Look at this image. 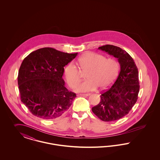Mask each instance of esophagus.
I'll use <instances>...</instances> for the list:
<instances>
[{"label": "esophagus", "instance_id": "34e87169", "mask_svg": "<svg viewBox=\"0 0 160 160\" xmlns=\"http://www.w3.org/2000/svg\"><path fill=\"white\" fill-rule=\"evenodd\" d=\"M90 94L89 93H81V94H79L78 96H82V97H88L89 96Z\"/></svg>", "mask_w": 160, "mask_h": 160}]
</instances>
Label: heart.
<instances>
[{"label": "heart", "mask_w": 160, "mask_h": 160, "mask_svg": "<svg viewBox=\"0 0 160 160\" xmlns=\"http://www.w3.org/2000/svg\"><path fill=\"white\" fill-rule=\"evenodd\" d=\"M81 71L86 73V79L77 88V91L89 92L104 89L114 82L119 74L120 64L114 58H107L102 54L87 52L78 59ZM64 75L69 86L74 89L81 80V72L73 62L64 68Z\"/></svg>", "instance_id": "heart-1"}]
</instances>
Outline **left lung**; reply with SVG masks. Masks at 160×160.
<instances>
[{"label": "left lung", "instance_id": "8db88e82", "mask_svg": "<svg viewBox=\"0 0 160 160\" xmlns=\"http://www.w3.org/2000/svg\"><path fill=\"white\" fill-rule=\"evenodd\" d=\"M98 49L118 58L121 67L114 83L102 92L99 104L92 108L101 120L112 122L126 116L137 102L140 89L138 72L133 59L120 47L105 45Z\"/></svg>", "mask_w": 160, "mask_h": 160}]
</instances>
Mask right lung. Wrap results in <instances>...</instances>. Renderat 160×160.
I'll return each mask as SVG.
<instances>
[{"mask_svg": "<svg viewBox=\"0 0 160 160\" xmlns=\"http://www.w3.org/2000/svg\"><path fill=\"white\" fill-rule=\"evenodd\" d=\"M77 55L45 47L24 59L18 71V84L21 101L32 114L53 119L68 110L76 94L65 87L62 76L64 67Z\"/></svg>", "mask_w": 160, "mask_h": 160, "instance_id": "obj_1", "label": "right lung"}]
</instances>
